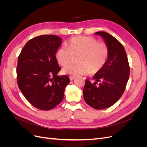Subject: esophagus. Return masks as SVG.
I'll list each match as a JSON object with an SVG mask.
<instances>
[{
	"mask_svg": "<svg viewBox=\"0 0 147 147\" xmlns=\"http://www.w3.org/2000/svg\"><path fill=\"white\" fill-rule=\"evenodd\" d=\"M69 78H70V80L72 81V80H73L75 78V77H74V76H70V77H69Z\"/></svg>",
	"mask_w": 147,
	"mask_h": 147,
	"instance_id": "1",
	"label": "esophagus"
}]
</instances>
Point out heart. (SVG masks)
<instances>
[{
  "label": "heart",
  "mask_w": 147,
  "mask_h": 147,
  "mask_svg": "<svg viewBox=\"0 0 147 147\" xmlns=\"http://www.w3.org/2000/svg\"><path fill=\"white\" fill-rule=\"evenodd\" d=\"M109 48L104 42H98L95 38L78 35L71 38L66 47L57 49L55 58L59 65L67 66L78 56L76 65H70L63 70V73L70 76L96 74L106 64L109 56Z\"/></svg>",
  "instance_id": "b5f03b06"
}]
</instances>
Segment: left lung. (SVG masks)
Returning a JSON list of instances; mask_svg holds the SVG:
<instances>
[{
  "mask_svg": "<svg viewBox=\"0 0 147 147\" xmlns=\"http://www.w3.org/2000/svg\"><path fill=\"white\" fill-rule=\"evenodd\" d=\"M109 48V56L104 67L92 77L94 83L86 80L83 97L91 107L109 108L119 99L126 88L130 73L127 57L122 44L105 32H97Z\"/></svg>",
  "mask_w": 147,
  "mask_h": 147,
  "instance_id": "8db88e82",
  "label": "left lung"
}]
</instances>
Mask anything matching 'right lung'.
Wrapping results in <instances>:
<instances>
[{
  "mask_svg": "<svg viewBox=\"0 0 147 147\" xmlns=\"http://www.w3.org/2000/svg\"><path fill=\"white\" fill-rule=\"evenodd\" d=\"M62 38L43 35L29 40L18 59V85L25 98L35 107L42 110L53 109L63 100L67 75L58 76L61 68L55 53Z\"/></svg>",
  "mask_w": 147,
  "mask_h": 147,
  "instance_id": "add662e5",
  "label": "right lung"
}]
</instances>
